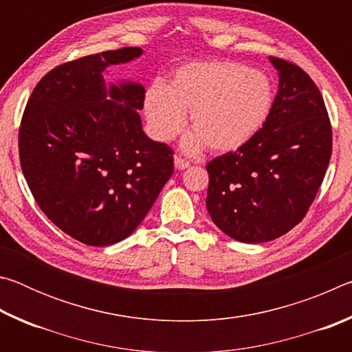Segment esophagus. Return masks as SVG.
<instances>
[{"instance_id":"obj_1","label":"esophagus","mask_w":352,"mask_h":352,"mask_svg":"<svg viewBox=\"0 0 352 352\" xmlns=\"http://www.w3.org/2000/svg\"><path fill=\"white\" fill-rule=\"evenodd\" d=\"M174 166H175V169L177 170H183V169H186V168H189V162H186V160H183L182 157H174Z\"/></svg>"}]
</instances>
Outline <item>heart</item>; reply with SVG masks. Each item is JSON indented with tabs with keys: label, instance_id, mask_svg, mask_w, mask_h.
<instances>
[{
	"label": "heart",
	"instance_id": "heart-1",
	"mask_svg": "<svg viewBox=\"0 0 352 352\" xmlns=\"http://www.w3.org/2000/svg\"><path fill=\"white\" fill-rule=\"evenodd\" d=\"M272 102V83L264 73L214 60L183 65L168 85L153 82L144 94L142 110L160 141L174 140L189 111L194 132L184 136V151L195 153L208 146L223 153L242 147L259 132Z\"/></svg>",
	"mask_w": 352,
	"mask_h": 352
}]
</instances>
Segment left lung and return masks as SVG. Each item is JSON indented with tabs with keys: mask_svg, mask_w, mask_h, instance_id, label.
Segmentation results:
<instances>
[{
	"mask_svg": "<svg viewBox=\"0 0 352 352\" xmlns=\"http://www.w3.org/2000/svg\"><path fill=\"white\" fill-rule=\"evenodd\" d=\"M279 76L269 118L252 140L206 164V208L231 239L261 243L300 223L323 182L332 130L317 85L300 67L269 57Z\"/></svg>",
	"mask_w": 352,
	"mask_h": 352,
	"instance_id": "1",
	"label": "left lung"
}]
</instances>
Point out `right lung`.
I'll use <instances>...</instances> for the list:
<instances>
[{
	"instance_id": "1",
	"label": "right lung",
	"mask_w": 352,
	"mask_h": 352,
	"mask_svg": "<svg viewBox=\"0 0 352 352\" xmlns=\"http://www.w3.org/2000/svg\"><path fill=\"white\" fill-rule=\"evenodd\" d=\"M141 47L104 51L50 71L23 113V174L47 219L93 247L133 233L174 172L172 151L142 130L144 87L105 82Z\"/></svg>"
}]
</instances>
